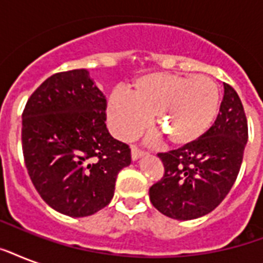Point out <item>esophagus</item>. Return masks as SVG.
Returning <instances> with one entry per match:
<instances>
[{
  "mask_svg": "<svg viewBox=\"0 0 263 263\" xmlns=\"http://www.w3.org/2000/svg\"><path fill=\"white\" fill-rule=\"evenodd\" d=\"M143 156H144L143 150H140V148H138V147H136V146H132V148H131L132 160H134V161L139 160L140 157H143Z\"/></svg>",
  "mask_w": 263,
  "mask_h": 263,
  "instance_id": "esophagus-1",
  "label": "esophagus"
}]
</instances>
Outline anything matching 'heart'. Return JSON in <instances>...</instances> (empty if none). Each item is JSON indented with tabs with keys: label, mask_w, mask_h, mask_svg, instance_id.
Here are the masks:
<instances>
[{
	"label": "heart",
	"mask_w": 263,
	"mask_h": 263,
	"mask_svg": "<svg viewBox=\"0 0 263 263\" xmlns=\"http://www.w3.org/2000/svg\"><path fill=\"white\" fill-rule=\"evenodd\" d=\"M220 91L204 75L148 73L136 80L131 94L116 90L107 101V121L120 139H131L154 117L156 127L175 144L195 142L216 119Z\"/></svg>",
	"instance_id": "1"
}]
</instances>
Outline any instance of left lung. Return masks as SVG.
<instances>
[{
	"label": "left lung",
	"instance_id": "8db88e82",
	"mask_svg": "<svg viewBox=\"0 0 263 263\" xmlns=\"http://www.w3.org/2000/svg\"><path fill=\"white\" fill-rule=\"evenodd\" d=\"M247 139L249 128L240 98L224 83L220 113L212 127L195 142L158 154L165 173L148 190L153 206L180 221L213 212L236 181Z\"/></svg>",
	"mask_w": 263,
	"mask_h": 263
}]
</instances>
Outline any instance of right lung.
Wrapping results in <instances>:
<instances>
[{
  "mask_svg": "<svg viewBox=\"0 0 263 263\" xmlns=\"http://www.w3.org/2000/svg\"><path fill=\"white\" fill-rule=\"evenodd\" d=\"M106 98L87 69L60 72L32 92L22 143L30 179L55 212L86 217L110 203L131 148L106 128Z\"/></svg>",
  "mask_w": 263,
  "mask_h": 263,
  "instance_id": "right-lung-1",
  "label": "right lung"
}]
</instances>
